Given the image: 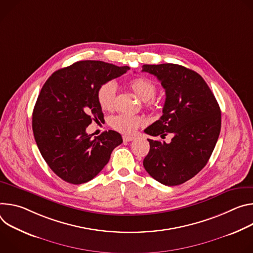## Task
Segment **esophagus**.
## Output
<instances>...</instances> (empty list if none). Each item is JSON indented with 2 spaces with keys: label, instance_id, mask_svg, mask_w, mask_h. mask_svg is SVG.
I'll return each mask as SVG.
<instances>
[{
  "label": "esophagus",
  "instance_id": "1",
  "mask_svg": "<svg viewBox=\"0 0 253 253\" xmlns=\"http://www.w3.org/2000/svg\"><path fill=\"white\" fill-rule=\"evenodd\" d=\"M123 139H124V142H131V141H133L134 139V136H129V135H124L123 136Z\"/></svg>",
  "mask_w": 253,
  "mask_h": 253
}]
</instances>
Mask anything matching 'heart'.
<instances>
[{"label":"heart","instance_id":"1","mask_svg":"<svg viewBox=\"0 0 253 253\" xmlns=\"http://www.w3.org/2000/svg\"><path fill=\"white\" fill-rule=\"evenodd\" d=\"M128 85L134 94L143 101L146 106L152 109L158 107V103L153 98L157 93V85L149 78L136 76L129 80ZM117 94V84L114 81H106L98 87L96 97L99 106L103 110H111L115 107ZM144 124V120L130 114H121L110 120V125L115 129L124 133H132Z\"/></svg>","mask_w":253,"mask_h":253}]
</instances>
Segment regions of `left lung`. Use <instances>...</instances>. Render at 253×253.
<instances>
[{"label": "left lung", "instance_id": "8db88e82", "mask_svg": "<svg viewBox=\"0 0 253 253\" xmlns=\"http://www.w3.org/2000/svg\"><path fill=\"white\" fill-rule=\"evenodd\" d=\"M165 88L163 116L145 129L170 143L148 138L150 152L144 159L146 171L166 186H177L197 175L206 166L221 129L219 104L200 74L172 63L143 65Z\"/></svg>", "mask_w": 253, "mask_h": 253}]
</instances>
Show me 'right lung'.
<instances>
[{
    "label": "right lung",
    "mask_w": 253,
    "mask_h": 253,
    "mask_svg": "<svg viewBox=\"0 0 253 253\" xmlns=\"http://www.w3.org/2000/svg\"><path fill=\"white\" fill-rule=\"evenodd\" d=\"M128 69L103 61H78L55 71L45 82L34 106L32 128L43 159L63 181L79 185L92 180L123 143L115 130L93 137L86 127L92 120L103 119L98 87Z\"/></svg>",
    "instance_id": "obj_1"
}]
</instances>
